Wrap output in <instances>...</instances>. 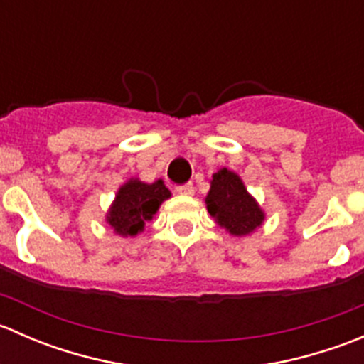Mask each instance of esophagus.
Here are the masks:
<instances>
[{"label": "esophagus", "mask_w": 364, "mask_h": 364, "mask_svg": "<svg viewBox=\"0 0 364 364\" xmlns=\"http://www.w3.org/2000/svg\"><path fill=\"white\" fill-rule=\"evenodd\" d=\"M176 192L179 193V196H193V185L192 183H186V185H181V186H176Z\"/></svg>", "instance_id": "obj_1"}]
</instances>
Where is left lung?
I'll use <instances>...</instances> for the list:
<instances>
[{
	"instance_id": "left-lung-1",
	"label": "left lung",
	"mask_w": 364,
	"mask_h": 364,
	"mask_svg": "<svg viewBox=\"0 0 364 364\" xmlns=\"http://www.w3.org/2000/svg\"><path fill=\"white\" fill-rule=\"evenodd\" d=\"M205 208L222 229L237 237L255 232L266 218L240 174L225 167L213 174Z\"/></svg>"
}]
</instances>
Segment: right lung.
<instances>
[{"label":"right lung","instance_id":"obj_1","mask_svg":"<svg viewBox=\"0 0 364 364\" xmlns=\"http://www.w3.org/2000/svg\"><path fill=\"white\" fill-rule=\"evenodd\" d=\"M171 199V190L161 179L144 183L139 178H130L119 186L105 222L121 237H134L144 230L146 222L153 220L164 200Z\"/></svg>","mask_w":364,"mask_h":364}]
</instances>
